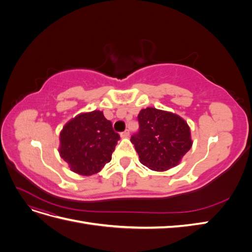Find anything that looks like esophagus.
Listing matches in <instances>:
<instances>
[{
  "label": "esophagus",
  "mask_w": 252,
  "mask_h": 252,
  "mask_svg": "<svg viewBox=\"0 0 252 252\" xmlns=\"http://www.w3.org/2000/svg\"><path fill=\"white\" fill-rule=\"evenodd\" d=\"M120 135H121V138H127V136H129V130H125L123 132H121Z\"/></svg>",
  "instance_id": "34e87169"
}]
</instances>
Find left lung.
Here are the masks:
<instances>
[{
    "label": "left lung",
    "mask_w": 252,
    "mask_h": 252,
    "mask_svg": "<svg viewBox=\"0 0 252 252\" xmlns=\"http://www.w3.org/2000/svg\"><path fill=\"white\" fill-rule=\"evenodd\" d=\"M138 121L139 131L130 141L140 162L151 170L164 171L177 166L192 146L190 129L177 114L148 107L140 111Z\"/></svg>",
    "instance_id": "1"
}]
</instances>
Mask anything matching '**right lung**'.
Segmentation results:
<instances>
[{
  "label": "right lung",
  "mask_w": 252,
  "mask_h": 252,
  "mask_svg": "<svg viewBox=\"0 0 252 252\" xmlns=\"http://www.w3.org/2000/svg\"><path fill=\"white\" fill-rule=\"evenodd\" d=\"M120 140L102 111L81 113L60 134V155L73 172L91 175L110 162Z\"/></svg>",
  "instance_id": "right-lung-1"
}]
</instances>
